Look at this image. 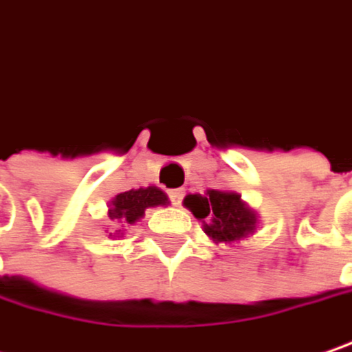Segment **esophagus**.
<instances>
[{"instance_id":"34e87169","label":"esophagus","mask_w":352,"mask_h":352,"mask_svg":"<svg viewBox=\"0 0 352 352\" xmlns=\"http://www.w3.org/2000/svg\"><path fill=\"white\" fill-rule=\"evenodd\" d=\"M169 199L173 201V205H181V199H183V189H171V191H169Z\"/></svg>"}]
</instances>
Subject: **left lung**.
I'll use <instances>...</instances> for the list:
<instances>
[{
    "label": "left lung",
    "instance_id": "8db88e82",
    "mask_svg": "<svg viewBox=\"0 0 352 352\" xmlns=\"http://www.w3.org/2000/svg\"><path fill=\"white\" fill-rule=\"evenodd\" d=\"M183 205L203 221V231L213 243H239L257 231V213L235 191L207 189L205 195L191 193Z\"/></svg>",
    "mask_w": 352,
    "mask_h": 352
}]
</instances>
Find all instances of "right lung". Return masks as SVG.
<instances>
[{
  "label": "right lung",
  "instance_id": "add662e5",
  "mask_svg": "<svg viewBox=\"0 0 352 352\" xmlns=\"http://www.w3.org/2000/svg\"><path fill=\"white\" fill-rule=\"evenodd\" d=\"M167 205H169V197L155 185H149V187H139V189H129V191L117 193L107 205L109 207L107 215L111 221L121 223V227H127V225H135L137 221L145 217L147 209L167 207ZM117 233H121V229L115 231V235Z\"/></svg>",
  "mask_w": 352,
  "mask_h": 352
}]
</instances>
